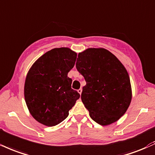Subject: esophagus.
<instances>
[{
  "label": "esophagus",
  "mask_w": 155,
  "mask_h": 155,
  "mask_svg": "<svg viewBox=\"0 0 155 155\" xmlns=\"http://www.w3.org/2000/svg\"><path fill=\"white\" fill-rule=\"evenodd\" d=\"M78 92H79V94H81V92H82V89H81V88H80L79 89H78Z\"/></svg>",
  "instance_id": "obj_1"
}]
</instances>
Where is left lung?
<instances>
[{
	"mask_svg": "<svg viewBox=\"0 0 155 155\" xmlns=\"http://www.w3.org/2000/svg\"><path fill=\"white\" fill-rule=\"evenodd\" d=\"M76 67L87 82L81 98L91 118L102 126L118 120L127 110L132 97L124 65L104 48H89L79 53Z\"/></svg>",
	"mask_w": 155,
	"mask_h": 155,
	"instance_id": "obj_1",
	"label": "left lung"
}]
</instances>
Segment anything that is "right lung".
Segmentation results:
<instances>
[{"label":"right lung","mask_w":155,"mask_h":155,"mask_svg":"<svg viewBox=\"0 0 155 155\" xmlns=\"http://www.w3.org/2000/svg\"><path fill=\"white\" fill-rule=\"evenodd\" d=\"M76 56L68 48H54L42 55L28 72L24 97L31 115L40 124H59L80 97L71 89L72 79L68 76Z\"/></svg>","instance_id":"1"}]
</instances>
